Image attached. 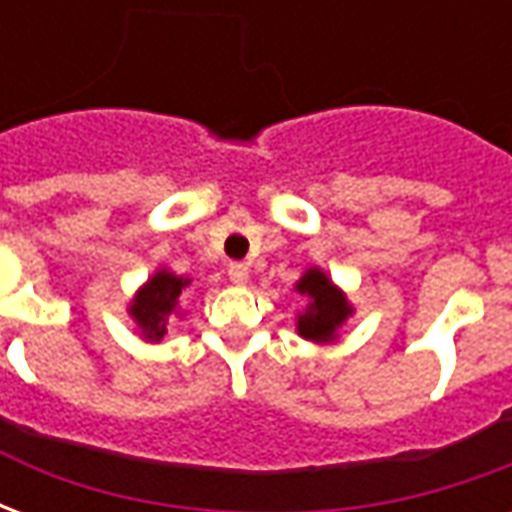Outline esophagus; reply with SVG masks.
Masks as SVG:
<instances>
[{
    "mask_svg": "<svg viewBox=\"0 0 512 512\" xmlns=\"http://www.w3.org/2000/svg\"><path fill=\"white\" fill-rule=\"evenodd\" d=\"M227 274H230V279H233L235 285H246V279H249V266H246V263H230Z\"/></svg>",
    "mask_w": 512,
    "mask_h": 512,
    "instance_id": "1",
    "label": "esophagus"
}]
</instances>
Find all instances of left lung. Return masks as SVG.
Listing matches in <instances>:
<instances>
[{
  "instance_id": "8db88e82",
  "label": "left lung",
  "mask_w": 512,
  "mask_h": 512,
  "mask_svg": "<svg viewBox=\"0 0 512 512\" xmlns=\"http://www.w3.org/2000/svg\"><path fill=\"white\" fill-rule=\"evenodd\" d=\"M299 293H307L312 299V304L307 307L304 315H299V334L301 337H307V340H315V343H321V340H334V332H337V326L348 318V301L340 290L334 288L332 282L326 279L323 271L318 268H312L307 271L301 282L296 285Z\"/></svg>"
}]
</instances>
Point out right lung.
<instances>
[{
    "label": "right lung",
    "instance_id": "right-lung-1",
    "mask_svg": "<svg viewBox=\"0 0 512 512\" xmlns=\"http://www.w3.org/2000/svg\"><path fill=\"white\" fill-rule=\"evenodd\" d=\"M186 288H189V279L158 271L156 277L139 290V296L131 304V315L142 326L147 340H161L167 334V318L175 312Z\"/></svg>",
    "mask_w": 512,
    "mask_h": 512
}]
</instances>
